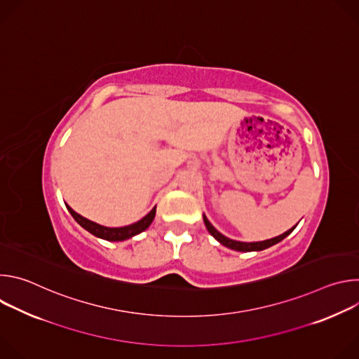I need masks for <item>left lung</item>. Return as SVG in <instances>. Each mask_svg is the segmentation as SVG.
I'll use <instances>...</instances> for the list:
<instances>
[{
    "mask_svg": "<svg viewBox=\"0 0 359 359\" xmlns=\"http://www.w3.org/2000/svg\"><path fill=\"white\" fill-rule=\"evenodd\" d=\"M203 220H204V224H206L209 233H210L217 241H220L223 245H226V247H229V248H231V250H237V251H260V250L269 248V247L277 244L278 241H281L283 238H285V237L295 229V226H294L292 229L287 230L285 233H283V234H280V236H277V237H273V238H270V240H264V241H259V243H241V241L230 240V238H227L226 236H223L222 233H219V231L210 224V222L208 220V217L204 216V215H203Z\"/></svg>",
    "mask_w": 359,
    "mask_h": 359,
    "instance_id": "obj_1",
    "label": "left lung"
}]
</instances>
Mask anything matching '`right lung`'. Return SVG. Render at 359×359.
<instances>
[{"label": "right lung", "instance_id": "add662e5", "mask_svg": "<svg viewBox=\"0 0 359 359\" xmlns=\"http://www.w3.org/2000/svg\"><path fill=\"white\" fill-rule=\"evenodd\" d=\"M67 209L69 210V213L72 215V217L78 222V224H81L85 230H88L90 234L104 238V240H109V241H122L126 238H130L139 233H142L143 230H146L150 223L155 219L156 215V208H153L142 220L130 224V226H125V227H116V229H111V227H104L99 226L82 216H79L78 213H75L69 206H67Z\"/></svg>", "mask_w": 359, "mask_h": 359}]
</instances>
